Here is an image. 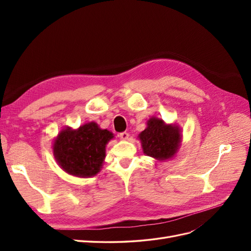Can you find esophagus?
Wrapping results in <instances>:
<instances>
[{"label":"esophagus","instance_id":"esophagus-1","mask_svg":"<svg viewBox=\"0 0 251 251\" xmlns=\"http://www.w3.org/2000/svg\"><path fill=\"white\" fill-rule=\"evenodd\" d=\"M119 137H120L121 140H127L128 137H130V135H128L127 132H123V133L119 134Z\"/></svg>","mask_w":251,"mask_h":251}]
</instances>
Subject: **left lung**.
Here are the masks:
<instances>
[{
  "mask_svg": "<svg viewBox=\"0 0 251 251\" xmlns=\"http://www.w3.org/2000/svg\"><path fill=\"white\" fill-rule=\"evenodd\" d=\"M143 153L159 161L175 156L181 142V131L177 125H166L162 119L151 117L148 126L139 134Z\"/></svg>",
  "mask_w": 251,
  "mask_h": 251,
  "instance_id": "left-lung-1",
  "label": "left lung"
}]
</instances>
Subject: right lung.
Here are the masks:
<instances>
[{
	"label": "right lung",
	"instance_id": "add662e5",
	"mask_svg": "<svg viewBox=\"0 0 251 251\" xmlns=\"http://www.w3.org/2000/svg\"><path fill=\"white\" fill-rule=\"evenodd\" d=\"M113 137L112 132L101 130L96 123L80 126L77 130L67 126L53 143V155L66 173L80 178L93 177L101 169L105 146Z\"/></svg>",
	"mask_w": 251,
	"mask_h": 251
}]
</instances>
